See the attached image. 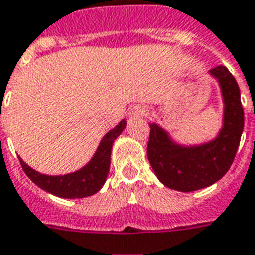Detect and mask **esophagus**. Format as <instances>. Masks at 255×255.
<instances>
[{
    "label": "esophagus",
    "instance_id": "1",
    "mask_svg": "<svg viewBox=\"0 0 255 255\" xmlns=\"http://www.w3.org/2000/svg\"><path fill=\"white\" fill-rule=\"evenodd\" d=\"M144 115H145V107H142V106H134L129 111L130 118H138V117H144Z\"/></svg>",
    "mask_w": 255,
    "mask_h": 255
}]
</instances>
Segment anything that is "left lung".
<instances>
[{
  "label": "left lung",
  "mask_w": 255,
  "mask_h": 255,
  "mask_svg": "<svg viewBox=\"0 0 255 255\" xmlns=\"http://www.w3.org/2000/svg\"><path fill=\"white\" fill-rule=\"evenodd\" d=\"M209 74L217 79L224 103L223 126L213 140L182 145L162 126L149 124L148 160L159 181L180 192L206 188L223 178L234 162L243 131L245 113L236 79L224 66L211 68Z\"/></svg>",
  "instance_id": "8db88e82"
}]
</instances>
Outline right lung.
<instances>
[{
	"mask_svg": "<svg viewBox=\"0 0 255 255\" xmlns=\"http://www.w3.org/2000/svg\"><path fill=\"white\" fill-rule=\"evenodd\" d=\"M125 128H126V121L122 119L114 129H111L103 137L93 158L82 169L74 173H68L64 176H48L31 169L24 160L19 158L20 165L27 177L35 185L55 196L66 198V199L92 196L102 189L107 180L110 163H111L113 144L117 140V137L124 131Z\"/></svg>",
	"mask_w": 255,
	"mask_h": 255,
	"instance_id": "right-lung-1",
	"label": "right lung"
}]
</instances>
